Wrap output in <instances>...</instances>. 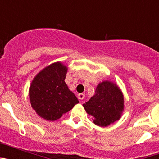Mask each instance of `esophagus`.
Here are the masks:
<instances>
[{"mask_svg":"<svg viewBox=\"0 0 159 159\" xmlns=\"http://www.w3.org/2000/svg\"><path fill=\"white\" fill-rule=\"evenodd\" d=\"M84 97H85V95H84V93L78 94V99H80V100H82V99H84Z\"/></svg>","mask_w":159,"mask_h":159,"instance_id":"34e87169","label":"esophagus"}]
</instances>
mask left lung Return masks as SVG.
Listing matches in <instances>:
<instances>
[{
	"mask_svg": "<svg viewBox=\"0 0 159 159\" xmlns=\"http://www.w3.org/2000/svg\"><path fill=\"white\" fill-rule=\"evenodd\" d=\"M83 107L95 125L106 127L121 118L124 97L116 83L105 80L97 85L95 94Z\"/></svg>",
	"mask_w": 159,
	"mask_h": 159,
	"instance_id": "obj_1",
	"label": "left lung"
}]
</instances>
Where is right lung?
Wrapping results in <instances>:
<instances>
[{
  "label": "right lung",
  "instance_id": "1",
  "mask_svg": "<svg viewBox=\"0 0 159 159\" xmlns=\"http://www.w3.org/2000/svg\"><path fill=\"white\" fill-rule=\"evenodd\" d=\"M67 67L56 62L41 70L29 87V99L32 109L48 121H55L79 103V100L66 84Z\"/></svg>",
  "mask_w": 159,
  "mask_h": 159
}]
</instances>
